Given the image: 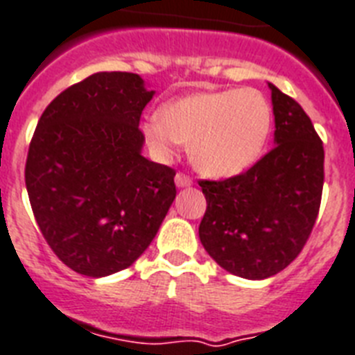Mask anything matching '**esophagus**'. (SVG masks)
<instances>
[{
  "label": "esophagus",
  "mask_w": 355,
  "mask_h": 355,
  "mask_svg": "<svg viewBox=\"0 0 355 355\" xmlns=\"http://www.w3.org/2000/svg\"><path fill=\"white\" fill-rule=\"evenodd\" d=\"M175 184H177L178 187H187V186H191L193 180L189 175H186V173H177V177H175Z\"/></svg>",
  "instance_id": "1"
}]
</instances>
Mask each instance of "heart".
<instances>
[{
  "label": "heart",
  "instance_id": "b5f03b06",
  "mask_svg": "<svg viewBox=\"0 0 355 355\" xmlns=\"http://www.w3.org/2000/svg\"><path fill=\"white\" fill-rule=\"evenodd\" d=\"M153 148L171 155L189 144L193 166L209 177H232L252 166L272 129V107L255 89H223L178 98L144 123Z\"/></svg>",
  "mask_w": 355,
  "mask_h": 355
}]
</instances>
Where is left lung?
I'll use <instances>...</instances> for the list:
<instances>
[{
    "label": "left lung",
    "mask_w": 355,
    "mask_h": 355,
    "mask_svg": "<svg viewBox=\"0 0 355 355\" xmlns=\"http://www.w3.org/2000/svg\"><path fill=\"white\" fill-rule=\"evenodd\" d=\"M272 89L275 148L241 175L198 180L206 213L200 243L226 272L266 279L290 264L306 244L321 206L324 149L306 112Z\"/></svg>",
    "instance_id": "obj_1"
}]
</instances>
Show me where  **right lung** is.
Instances as JSON below:
<instances>
[{
  "label": "right lung",
  "instance_id": "add662e5",
  "mask_svg": "<svg viewBox=\"0 0 355 355\" xmlns=\"http://www.w3.org/2000/svg\"><path fill=\"white\" fill-rule=\"evenodd\" d=\"M132 73H96L58 94L36 125L25 186L56 257L87 277L125 270L157 235L177 171L140 155L153 98Z\"/></svg>",
  "mask_w": 355,
  "mask_h": 355
}]
</instances>
